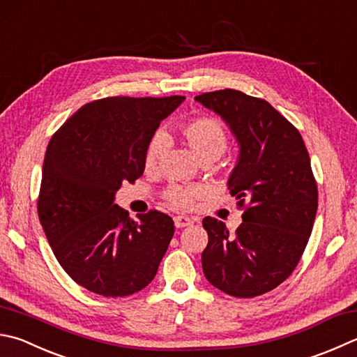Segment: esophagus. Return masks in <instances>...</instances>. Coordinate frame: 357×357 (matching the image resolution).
I'll return each mask as SVG.
<instances>
[{
	"label": "esophagus",
	"instance_id": "1",
	"mask_svg": "<svg viewBox=\"0 0 357 357\" xmlns=\"http://www.w3.org/2000/svg\"><path fill=\"white\" fill-rule=\"evenodd\" d=\"M174 224H176L177 228H185L188 225H192L194 220L190 218H185V216H176L174 218Z\"/></svg>",
	"mask_w": 357,
	"mask_h": 357
}]
</instances>
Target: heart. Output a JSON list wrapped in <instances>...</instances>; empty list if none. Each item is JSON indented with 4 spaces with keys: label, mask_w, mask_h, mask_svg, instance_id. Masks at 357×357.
I'll use <instances>...</instances> for the list:
<instances>
[{
    "label": "heart",
    "mask_w": 357,
    "mask_h": 357,
    "mask_svg": "<svg viewBox=\"0 0 357 357\" xmlns=\"http://www.w3.org/2000/svg\"><path fill=\"white\" fill-rule=\"evenodd\" d=\"M178 132L183 143L200 161L218 160L228 147L225 127L213 116L188 119L178 126ZM163 147V135H155L147 143L144 151V167L147 171L155 169ZM202 194L204 191L197 186H171L165 192V200L174 210H190Z\"/></svg>",
    "instance_id": "b5f03b06"
}]
</instances>
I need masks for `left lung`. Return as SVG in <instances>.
<instances>
[{
    "label": "left lung",
    "instance_id": "1",
    "mask_svg": "<svg viewBox=\"0 0 357 357\" xmlns=\"http://www.w3.org/2000/svg\"><path fill=\"white\" fill-rule=\"evenodd\" d=\"M225 121L239 144L228 190L244 208L234 234L202 220L208 244L202 267L210 283L238 298L280 286L297 267L319 205L317 183L300 132L264 99L225 89L196 96Z\"/></svg>",
    "mask_w": 357,
    "mask_h": 357
}]
</instances>
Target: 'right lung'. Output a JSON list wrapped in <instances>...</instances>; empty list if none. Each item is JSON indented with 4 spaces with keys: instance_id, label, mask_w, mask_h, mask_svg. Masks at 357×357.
Masks as SVG:
<instances>
[{
    "instance_id": "1",
    "label": "right lung",
    "mask_w": 357,
    "mask_h": 357,
    "mask_svg": "<svg viewBox=\"0 0 357 357\" xmlns=\"http://www.w3.org/2000/svg\"><path fill=\"white\" fill-rule=\"evenodd\" d=\"M183 96H113L80 107L45 153L38 218L59 264L90 292L127 297L155 277L174 220L151 210L138 220L115 204L123 181L144 172V151Z\"/></svg>"
}]
</instances>
